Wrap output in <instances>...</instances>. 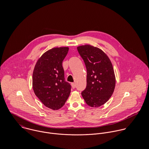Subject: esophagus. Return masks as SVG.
I'll use <instances>...</instances> for the list:
<instances>
[{
    "label": "esophagus",
    "instance_id": "1",
    "mask_svg": "<svg viewBox=\"0 0 149 149\" xmlns=\"http://www.w3.org/2000/svg\"><path fill=\"white\" fill-rule=\"evenodd\" d=\"M71 85H72V88H75V86H76L75 83H72L71 84Z\"/></svg>",
    "mask_w": 149,
    "mask_h": 149
}]
</instances>
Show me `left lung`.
<instances>
[{
    "label": "left lung",
    "instance_id": "obj_1",
    "mask_svg": "<svg viewBox=\"0 0 149 149\" xmlns=\"http://www.w3.org/2000/svg\"><path fill=\"white\" fill-rule=\"evenodd\" d=\"M77 50L87 72L86 86L81 95L89 106H101L114 91L115 76L112 63L101 49L93 46H80Z\"/></svg>",
    "mask_w": 149,
    "mask_h": 149
}]
</instances>
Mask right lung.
<instances>
[{"instance_id":"obj_1","label":"right lung","mask_w":149,"mask_h":149,"mask_svg":"<svg viewBox=\"0 0 149 149\" xmlns=\"http://www.w3.org/2000/svg\"><path fill=\"white\" fill-rule=\"evenodd\" d=\"M68 47L47 50L37 62L33 73L35 95L47 107L57 110L64 106L71 90L65 81L63 61L68 54Z\"/></svg>"}]
</instances>
